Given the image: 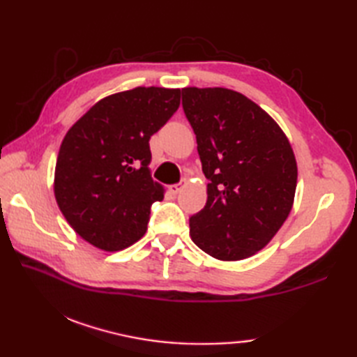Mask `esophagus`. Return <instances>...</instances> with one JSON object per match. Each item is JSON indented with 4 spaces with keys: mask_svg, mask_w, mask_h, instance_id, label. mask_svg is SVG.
Here are the masks:
<instances>
[{
    "mask_svg": "<svg viewBox=\"0 0 357 357\" xmlns=\"http://www.w3.org/2000/svg\"><path fill=\"white\" fill-rule=\"evenodd\" d=\"M183 184H172V185H169V192L172 193V195H178L181 190H183Z\"/></svg>",
    "mask_w": 357,
    "mask_h": 357,
    "instance_id": "esophagus-1",
    "label": "esophagus"
}]
</instances>
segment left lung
<instances>
[{"label": "left lung", "mask_w": 357, "mask_h": 357, "mask_svg": "<svg viewBox=\"0 0 357 357\" xmlns=\"http://www.w3.org/2000/svg\"><path fill=\"white\" fill-rule=\"evenodd\" d=\"M183 107L208 179L190 218L192 241L219 261L262 250L293 207L298 164L282 128L259 105L224 87H185Z\"/></svg>", "instance_id": "1"}]
</instances>
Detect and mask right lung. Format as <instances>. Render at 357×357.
Returning <instances> with one entry per match:
<instances>
[{"label": "right lung", "mask_w": 357, "mask_h": 357, "mask_svg": "<svg viewBox=\"0 0 357 357\" xmlns=\"http://www.w3.org/2000/svg\"><path fill=\"white\" fill-rule=\"evenodd\" d=\"M179 104V89L135 87L102 98L66 133L53 192L89 244L119 252L144 236L151 204L165 192L151 179L149 141Z\"/></svg>", "instance_id": "obj_1"}]
</instances>
